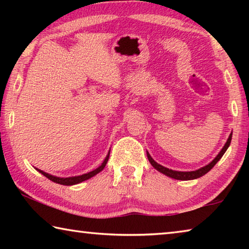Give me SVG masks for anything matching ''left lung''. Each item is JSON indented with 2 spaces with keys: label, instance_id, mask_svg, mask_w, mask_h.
Masks as SVG:
<instances>
[{
  "label": "left lung",
  "instance_id": "left-lung-1",
  "mask_svg": "<svg viewBox=\"0 0 249 249\" xmlns=\"http://www.w3.org/2000/svg\"><path fill=\"white\" fill-rule=\"evenodd\" d=\"M231 134L229 136V138H227V141L225 142V145L223 148L221 149L220 153L217 154V156L215 158H214L212 161H211L210 163H208V165L200 168V169L197 170H195V171H177V170H172V169H169V168H166L163 167L161 165H159L158 162H156L155 160L151 158V156L149 155L148 151H147V158H148L149 162L151 163V166H153L156 170H158L159 172H161V174H163L167 177H170V178L172 179H177V180H193V179H197L200 178V177L204 176L205 174H208V172L212 169V168L215 166V163L218 161L222 158V156L225 154V151L227 150V148H229L230 145H231Z\"/></svg>",
  "mask_w": 249,
  "mask_h": 249
}]
</instances>
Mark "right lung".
Wrapping results in <instances>:
<instances>
[{
    "label": "right lung",
    "instance_id": "right-lung-1",
    "mask_svg": "<svg viewBox=\"0 0 249 249\" xmlns=\"http://www.w3.org/2000/svg\"><path fill=\"white\" fill-rule=\"evenodd\" d=\"M108 157H109V151L107 153V157H105V159L103 160V162L101 163V166H99L98 168H96V169L92 170L90 172H87V174H83L81 176H74V177H67V178H61V177H56V176L49 175V174H47V172H45L43 170L37 169V168H36V170L40 172V174L43 176H45L46 178H48L49 180L53 181V182L62 184V185H73V184H78L80 182H82V181H86L88 179H90V178H92V177H94L95 175H98L99 172L102 171L104 169V167L107 166Z\"/></svg>",
    "mask_w": 249,
    "mask_h": 249
}]
</instances>
